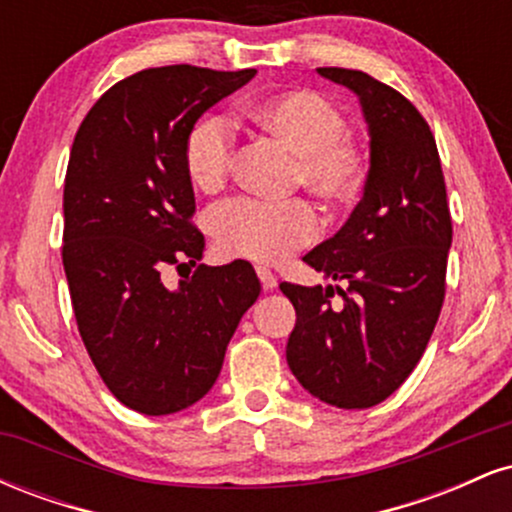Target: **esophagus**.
Listing matches in <instances>:
<instances>
[{
	"instance_id": "obj_1",
	"label": "esophagus",
	"mask_w": 512,
	"mask_h": 512,
	"mask_svg": "<svg viewBox=\"0 0 512 512\" xmlns=\"http://www.w3.org/2000/svg\"><path fill=\"white\" fill-rule=\"evenodd\" d=\"M255 272H257V279H260L262 289H264V291H272L274 286H276V276H274L272 269H267V267H257Z\"/></svg>"
}]
</instances>
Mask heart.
I'll use <instances>...</instances> for the list:
<instances>
[{"label": "heart", "mask_w": 512, "mask_h": 512, "mask_svg": "<svg viewBox=\"0 0 512 512\" xmlns=\"http://www.w3.org/2000/svg\"><path fill=\"white\" fill-rule=\"evenodd\" d=\"M243 117L257 132L284 144L293 154L289 185H303L327 207H351L366 190L370 151L346 132L337 103L313 88H291L250 103ZM231 125L219 115L197 120L182 144V166L199 192H219L233 168ZM209 231L226 257L281 262L320 231V219L305 199L257 202L231 199L211 211Z\"/></svg>", "instance_id": "obj_1"}]
</instances>
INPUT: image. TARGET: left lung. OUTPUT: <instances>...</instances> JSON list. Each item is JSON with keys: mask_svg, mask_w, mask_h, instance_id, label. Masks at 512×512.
<instances>
[{"mask_svg": "<svg viewBox=\"0 0 512 512\" xmlns=\"http://www.w3.org/2000/svg\"><path fill=\"white\" fill-rule=\"evenodd\" d=\"M317 74L361 101L370 178L349 221L303 257L342 286L279 284L296 308L286 361L313 397L368 409L424 356L443 308L452 221L436 139L419 110L366 72ZM334 292L339 304L331 303Z\"/></svg>", "mask_w": 512, "mask_h": 512, "instance_id": "left-lung-1", "label": "left lung"}]
</instances>
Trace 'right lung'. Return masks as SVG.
I'll use <instances>...</instances> for the list:
<instances>
[{
  "label": "right lung",
  "mask_w": 512,
  "mask_h": 512,
  "mask_svg": "<svg viewBox=\"0 0 512 512\" xmlns=\"http://www.w3.org/2000/svg\"><path fill=\"white\" fill-rule=\"evenodd\" d=\"M255 69H144L98 98L76 132L64 178L62 264L74 317L108 390L146 416L199 402L219 378L240 317L260 296L250 262L199 264L178 289L166 267L202 260L187 132Z\"/></svg>",
  "instance_id": "right-lung-1"
}]
</instances>
